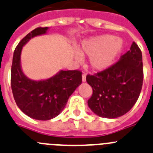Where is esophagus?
I'll list each match as a JSON object with an SVG mask.
<instances>
[{
  "label": "esophagus",
  "mask_w": 153,
  "mask_h": 153,
  "mask_svg": "<svg viewBox=\"0 0 153 153\" xmlns=\"http://www.w3.org/2000/svg\"><path fill=\"white\" fill-rule=\"evenodd\" d=\"M82 81H83V82H85V81H86V73L82 74Z\"/></svg>",
  "instance_id": "34e87169"
}]
</instances>
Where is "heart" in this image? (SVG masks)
Returning a JSON list of instances; mask_svg holds the SVG:
<instances>
[{
	"label": "heart",
	"mask_w": 153,
	"mask_h": 153,
	"mask_svg": "<svg viewBox=\"0 0 153 153\" xmlns=\"http://www.w3.org/2000/svg\"><path fill=\"white\" fill-rule=\"evenodd\" d=\"M123 43L120 39L106 34L94 37L82 46V52L91 56L90 65L95 70H104L116 61L123 49ZM80 59L81 56H76Z\"/></svg>",
	"instance_id": "1"
}]
</instances>
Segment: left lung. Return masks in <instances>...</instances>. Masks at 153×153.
Listing matches in <instances>:
<instances>
[{"label": "left lung", "mask_w": 153, "mask_h": 153, "mask_svg": "<svg viewBox=\"0 0 153 153\" xmlns=\"http://www.w3.org/2000/svg\"><path fill=\"white\" fill-rule=\"evenodd\" d=\"M87 82L93 93L88 104L101 117L123 116L133 107L143 82L142 52L133 42L130 50L119 61L94 75H88Z\"/></svg>", "instance_id": "left-lung-1"}]
</instances>
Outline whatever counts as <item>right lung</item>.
<instances>
[{
	"label": "right lung",
	"mask_w": 153,
	"mask_h": 153,
	"mask_svg": "<svg viewBox=\"0 0 153 153\" xmlns=\"http://www.w3.org/2000/svg\"><path fill=\"white\" fill-rule=\"evenodd\" d=\"M47 30L48 27H37L23 37L15 49L11 66V88L16 105L27 116L39 120L58 116L82 82L79 70H62L43 81H33L23 74L20 67L22 48L31 38L45 34Z\"/></svg>",
	"instance_id": "right-lung-1"
}]
</instances>
